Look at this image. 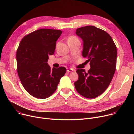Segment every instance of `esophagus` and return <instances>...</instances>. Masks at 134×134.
<instances>
[{
  "label": "esophagus",
  "instance_id": "34e87169",
  "mask_svg": "<svg viewBox=\"0 0 134 134\" xmlns=\"http://www.w3.org/2000/svg\"><path fill=\"white\" fill-rule=\"evenodd\" d=\"M74 70L72 68H67V72H71V71H74Z\"/></svg>",
  "mask_w": 134,
  "mask_h": 134
}]
</instances>
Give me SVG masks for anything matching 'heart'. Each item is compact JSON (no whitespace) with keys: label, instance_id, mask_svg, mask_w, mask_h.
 Returning <instances> with one entry per match:
<instances>
[{"label":"heart","instance_id":"heart-1","mask_svg":"<svg viewBox=\"0 0 134 134\" xmlns=\"http://www.w3.org/2000/svg\"><path fill=\"white\" fill-rule=\"evenodd\" d=\"M77 38L75 36H71L69 38V39H77Z\"/></svg>","mask_w":134,"mask_h":134}]
</instances>
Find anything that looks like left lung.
<instances>
[{
  "label": "left lung",
  "instance_id": "obj_1",
  "mask_svg": "<svg viewBox=\"0 0 134 134\" xmlns=\"http://www.w3.org/2000/svg\"><path fill=\"white\" fill-rule=\"evenodd\" d=\"M76 34L83 41L82 55L87 58L91 68L86 72L79 69V80L74 83L77 92L83 97L94 99L108 87L116 68L117 50L111 36L94 26L78 28Z\"/></svg>",
  "mask_w": 134,
  "mask_h": 134
}]
</instances>
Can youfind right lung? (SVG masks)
<instances>
[{"mask_svg":"<svg viewBox=\"0 0 134 134\" xmlns=\"http://www.w3.org/2000/svg\"><path fill=\"white\" fill-rule=\"evenodd\" d=\"M62 33L59 30L42 29L24 36L16 52L17 73L25 90L40 99L55 91L66 68L48 65L49 55L54 54L56 41Z\"/></svg>","mask_w":134,"mask_h":134,"instance_id":"right-lung-1","label":"right lung"}]
</instances>
